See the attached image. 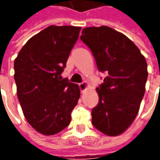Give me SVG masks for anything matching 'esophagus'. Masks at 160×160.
<instances>
[{
  "label": "esophagus",
  "mask_w": 160,
  "mask_h": 160,
  "mask_svg": "<svg viewBox=\"0 0 160 160\" xmlns=\"http://www.w3.org/2000/svg\"><path fill=\"white\" fill-rule=\"evenodd\" d=\"M79 87L81 92H84L85 90H87V88L88 87V84L87 82H82V83L79 84Z\"/></svg>",
  "instance_id": "obj_1"
}]
</instances>
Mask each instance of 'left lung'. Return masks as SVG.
Segmentation results:
<instances>
[{
  "label": "left lung",
  "mask_w": 160,
  "mask_h": 160,
  "mask_svg": "<svg viewBox=\"0 0 160 160\" xmlns=\"http://www.w3.org/2000/svg\"><path fill=\"white\" fill-rule=\"evenodd\" d=\"M81 41L92 52L97 67L107 76L97 87L98 104L92 122L110 136L119 135L136 118L148 80V64L128 38L109 26L87 27Z\"/></svg>",
  "instance_id": "8db88e82"
}]
</instances>
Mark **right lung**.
<instances>
[{
  "label": "right lung",
  "mask_w": 160,
  "mask_h": 160,
  "mask_svg": "<svg viewBox=\"0 0 160 160\" xmlns=\"http://www.w3.org/2000/svg\"><path fill=\"white\" fill-rule=\"evenodd\" d=\"M81 27L49 26L31 38L14 60L17 95L26 121L45 135L63 130L80 98V87L62 79Z\"/></svg>",
  "instance_id": "1"
}]
</instances>
